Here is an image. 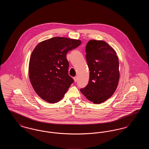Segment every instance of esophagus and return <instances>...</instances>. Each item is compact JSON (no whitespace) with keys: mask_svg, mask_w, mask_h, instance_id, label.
Returning <instances> with one entry per match:
<instances>
[{"mask_svg":"<svg viewBox=\"0 0 149 149\" xmlns=\"http://www.w3.org/2000/svg\"><path fill=\"white\" fill-rule=\"evenodd\" d=\"M74 81H75V82H77V80H78V77H77V76L75 77L74 78Z\"/></svg>","mask_w":149,"mask_h":149,"instance_id":"1","label":"esophagus"}]
</instances>
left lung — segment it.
<instances>
[{"mask_svg": "<svg viewBox=\"0 0 149 149\" xmlns=\"http://www.w3.org/2000/svg\"><path fill=\"white\" fill-rule=\"evenodd\" d=\"M89 80L80 92L94 104L109 99L117 88L120 79L119 60L117 53L102 40H90L85 49Z\"/></svg>", "mask_w": 149, "mask_h": 149, "instance_id": "obj_1", "label": "left lung"}]
</instances>
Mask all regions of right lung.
<instances>
[{"mask_svg": "<svg viewBox=\"0 0 149 149\" xmlns=\"http://www.w3.org/2000/svg\"><path fill=\"white\" fill-rule=\"evenodd\" d=\"M80 40L55 37L39 43L29 62L30 82L37 94L50 103L64 97L74 80L68 74L66 54L78 47Z\"/></svg>", "mask_w": 149, "mask_h": 149, "instance_id": "1", "label": "right lung"}]
</instances>
